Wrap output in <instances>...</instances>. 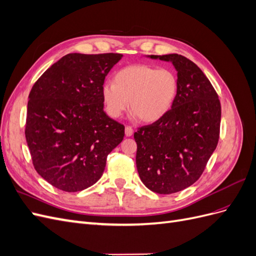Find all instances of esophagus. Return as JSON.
<instances>
[{"label": "esophagus", "instance_id": "obj_1", "mask_svg": "<svg viewBox=\"0 0 256 256\" xmlns=\"http://www.w3.org/2000/svg\"><path fill=\"white\" fill-rule=\"evenodd\" d=\"M125 134H126V136H131L134 134V129L131 128L130 126H126V128H125Z\"/></svg>", "mask_w": 256, "mask_h": 256}]
</instances>
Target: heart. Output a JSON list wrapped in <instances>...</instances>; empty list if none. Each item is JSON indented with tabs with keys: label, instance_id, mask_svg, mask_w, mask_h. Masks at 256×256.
Masks as SVG:
<instances>
[{
	"label": "heart",
	"instance_id": "heart-1",
	"mask_svg": "<svg viewBox=\"0 0 256 256\" xmlns=\"http://www.w3.org/2000/svg\"><path fill=\"white\" fill-rule=\"evenodd\" d=\"M178 92L176 74L168 68L131 65L115 72L113 83H104L102 97L106 113L118 118L129 108L143 122L160 120L171 109Z\"/></svg>",
	"mask_w": 256,
	"mask_h": 256
}]
</instances>
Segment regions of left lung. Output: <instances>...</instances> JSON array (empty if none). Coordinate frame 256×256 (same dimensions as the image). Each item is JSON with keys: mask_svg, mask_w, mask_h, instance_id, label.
Here are the masks:
<instances>
[{"mask_svg": "<svg viewBox=\"0 0 256 256\" xmlns=\"http://www.w3.org/2000/svg\"><path fill=\"white\" fill-rule=\"evenodd\" d=\"M171 62L178 92L172 109L134 132L136 168L142 182L159 194H171L194 184L219 141L221 104L204 72L180 54L148 56Z\"/></svg>", "mask_w": 256, "mask_h": 256, "instance_id": "8db88e82", "label": "left lung"}]
</instances>
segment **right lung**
<instances>
[{
  "label": "right lung",
  "mask_w": 256,
  "mask_h": 256,
  "mask_svg": "<svg viewBox=\"0 0 256 256\" xmlns=\"http://www.w3.org/2000/svg\"><path fill=\"white\" fill-rule=\"evenodd\" d=\"M118 53H69L46 70L28 95L26 138L34 168L44 180L76 192L102 177L106 157L125 127L104 111L106 76Z\"/></svg>",
  "instance_id": "right-lung-1"
}]
</instances>
